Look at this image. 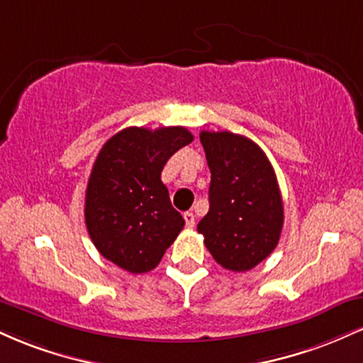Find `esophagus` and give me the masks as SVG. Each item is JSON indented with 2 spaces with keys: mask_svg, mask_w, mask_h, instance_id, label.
<instances>
[{
  "mask_svg": "<svg viewBox=\"0 0 363 363\" xmlns=\"http://www.w3.org/2000/svg\"><path fill=\"white\" fill-rule=\"evenodd\" d=\"M184 220H186V227H187V228H193V227H194L196 218H194V215L191 213V211H186V213H184Z\"/></svg>",
  "mask_w": 363,
  "mask_h": 363,
  "instance_id": "34e87169",
  "label": "esophagus"
}]
</instances>
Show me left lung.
Listing matches in <instances>:
<instances>
[{
    "instance_id": "1",
    "label": "left lung",
    "mask_w": 363,
    "mask_h": 363,
    "mask_svg": "<svg viewBox=\"0 0 363 363\" xmlns=\"http://www.w3.org/2000/svg\"><path fill=\"white\" fill-rule=\"evenodd\" d=\"M211 172L210 210L198 223L213 259L230 272H249L277 247L283 201L264 152L230 131L199 135Z\"/></svg>"
}]
</instances>
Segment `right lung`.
<instances>
[{
	"instance_id": "1",
	"label": "right lung",
	"mask_w": 363,
	"mask_h": 363,
	"mask_svg": "<svg viewBox=\"0 0 363 363\" xmlns=\"http://www.w3.org/2000/svg\"><path fill=\"white\" fill-rule=\"evenodd\" d=\"M191 141L182 126L126 128L106 141L85 193L86 230L106 259L135 274L160 262L184 228L160 174Z\"/></svg>"
}]
</instances>
